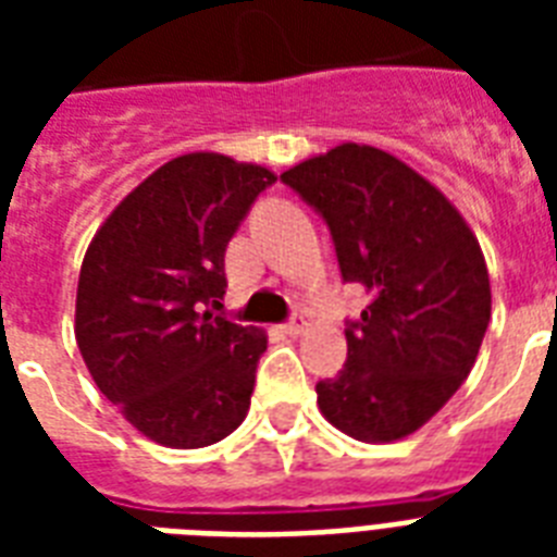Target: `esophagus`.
I'll return each mask as SVG.
<instances>
[{
    "label": "esophagus",
    "mask_w": 557,
    "mask_h": 557,
    "mask_svg": "<svg viewBox=\"0 0 557 557\" xmlns=\"http://www.w3.org/2000/svg\"><path fill=\"white\" fill-rule=\"evenodd\" d=\"M304 330H306L304 318H292V321L280 323V332H283V335H292V338H295V335H300Z\"/></svg>",
    "instance_id": "obj_1"
}]
</instances>
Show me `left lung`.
Segmentation results:
<instances>
[{"label":"left lung","instance_id":"8db88e82","mask_svg":"<svg viewBox=\"0 0 557 557\" xmlns=\"http://www.w3.org/2000/svg\"><path fill=\"white\" fill-rule=\"evenodd\" d=\"M280 182L318 210L341 277L367 295L347 321V364L314 387L321 413L352 440L410 436L468 379L488 330L476 236L431 182L367 144H341Z\"/></svg>","mask_w":557,"mask_h":557}]
</instances>
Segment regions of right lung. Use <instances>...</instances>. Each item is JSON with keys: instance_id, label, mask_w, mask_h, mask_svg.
Returning a JSON list of instances; mask_svg holds the SVG:
<instances>
[{"instance_id": "obj_1", "label": "right lung", "mask_w": 557, "mask_h": 557, "mask_svg": "<svg viewBox=\"0 0 557 557\" xmlns=\"http://www.w3.org/2000/svg\"><path fill=\"white\" fill-rule=\"evenodd\" d=\"M260 164L178 156L144 178L83 257L74 335L100 393L168 448H205L248 413L265 335L205 312L225 248L265 187Z\"/></svg>"}]
</instances>
